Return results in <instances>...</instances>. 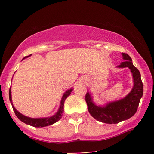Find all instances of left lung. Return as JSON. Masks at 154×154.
I'll return each mask as SVG.
<instances>
[{
  "label": "left lung",
  "instance_id": "1",
  "mask_svg": "<svg viewBox=\"0 0 154 154\" xmlns=\"http://www.w3.org/2000/svg\"><path fill=\"white\" fill-rule=\"evenodd\" d=\"M122 55L125 61L117 67H128L133 77L134 85L130 93L124 98L109 102L104 106L95 105L88 92L85 95V100L91 115L96 120L103 123L117 124L132 117L137 111L140 100L143 94V85L139 70L134 66L132 59L128 54L122 53Z\"/></svg>",
  "mask_w": 154,
  "mask_h": 154
}]
</instances>
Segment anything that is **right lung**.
<instances>
[{
	"instance_id": "right-lung-1",
	"label": "right lung",
	"mask_w": 154,
	"mask_h": 154,
	"mask_svg": "<svg viewBox=\"0 0 154 154\" xmlns=\"http://www.w3.org/2000/svg\"><path fill=\"white\" fill-rule=\"evenodd\" d=\"M28 56H25L23 59H26ZM73 91V89L71 88V89L68 90L63 93L62 98H61V103H60V106L59 110H58L57 112L53 115L52 116H50V117H45V118H30L28 117V116H26L23 114L19 113L17 109H15L14 106H13V103H12V99H11V88L9 90V100L11 101V103L12 105V108H13L14 111L16 116L19 118V120L23 122L24 123L26 124V125H31L32 127H35V128H43V127L49 126V125H53V124L56 123V122H58L59 120L61 119V116H62L63 112V104H64L65 100L66 99L67 97L69 96L70 94H71L72 91Z\"/></svg>"
}]
</instances>
